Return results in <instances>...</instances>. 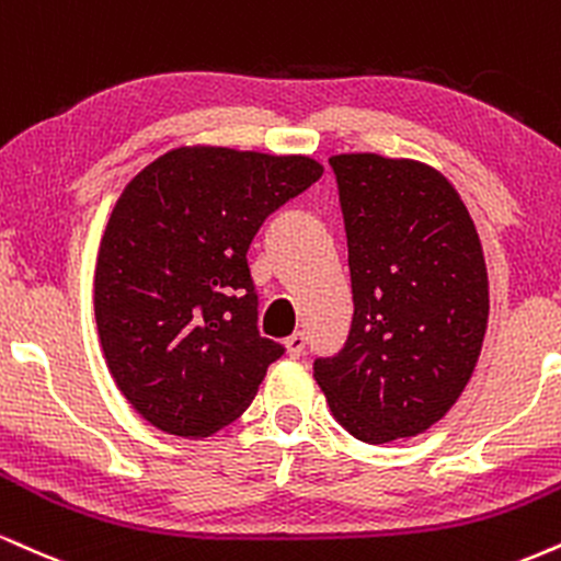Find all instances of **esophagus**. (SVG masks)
Returning a JSON list of instances; mask_svg holds the SVG:
<instances>
[{
	"label": "esophagus",
	"mask_w": 561,
	"mask_h": 561,
	"mask_svg": "<svg viewBox=\"0 0 561 561\" xmlns=\"http://www.w3.org/2000/svg\"><path fill=\"white\" fill-rule=\"evenodd\" d=\"M282 345H285L287 355L298 357V355L302 353V347H306V334H302V332H295V334H289L287 340H282Z\"/></svg>",
	"instance_id": "obj_1"
}]
</instances>
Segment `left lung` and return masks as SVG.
<instances>
[{"mask_svg": "<svg viewBox=\"0 0 561 561\" xmlns=\"http://www.w3.org/2000/svg\"><path fill=\"white\" fill-rule=\"evenodd\" d=\"M345 214L353 329L313 379L366 444L417 436L460 400L489 323V274L473 219L417 159L334 153Z\"/></svg>", "mask_w": 561, "mask_h": 561, "instance_id": "8db88e82", "label": "left lung"}]
</instances>
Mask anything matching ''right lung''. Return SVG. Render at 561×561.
<instances>
[{"label": "right lung", "mask_w": 561, "mask_h": 561, "mask_svg": "<svg viewBox=\"0 0 561 561\" xmlns=\"http://www.w3.org/2000/svg\"><path fill=\"white\" fill-rule=\"evenodd\" d=\"M321 174L302 153L180 146L119 193L93 310L114 383L153 428L206 438L253 402L285 347L255 329L248 248Z\"/></svg>", "instance_id": "1"}]
</instances>
